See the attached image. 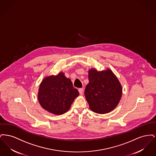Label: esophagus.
Wrapping results in <instances>:
<instances>
[{
  "instance_id": "1",
  "label": "esophagus",
  "mask_w": 156,
  "mask_h": 156,
  "mask_svg": "<svg viewBox=\"0 0 156 156\" xmlns=\"http://www.w3.org/2000/svg\"><path fill=\"white\" fill-rule=\"evenodd\" d=\"M78 91H79V92L81 95H82L83 92V88H80V89H78Z\"/></svg>"
}]
</instances>
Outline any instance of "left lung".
Returning <instances> with one entry per match:
<instances>
[{
    "instance_id": "obj_1",
    "label": "left lung",
    "mask_w": 156,
    "mask_h": 156,
    "mask_svg": "<svg viewBox=\"0 0 156 156\" xmlns=\"http://www.w3.org/2000/svg\"><path fill=\"white\" fill-rule=\"evenodd\" d=\"M88 79L85 96L90 109L99 114L113 111L122 95V87L117 76L109 68L98 71L94 68L88 71Z\"/></svg>"
}]
</instances>
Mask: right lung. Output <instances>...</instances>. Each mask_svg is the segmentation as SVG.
Returning a JSON list of instances; mask_svg holds the SVG:
<instances>
[{
	"instance_id": "obj_1",
	"label": "right lung",
	"mask_w": 156,
	"mask_h": 156,
	"mask_svg": "<svg viewBox=\"0 0 156 156\" xmlns=\"http://www.w3.org/2000/svg\"><path fill=\"white\" fill-rule=\"evenodd\" d=\"M79 95L69 78L63 72L45 76L40 84L38 101L41 106L51 113L60 115L67 112Z\"/></svg>"
}]
</instances>
